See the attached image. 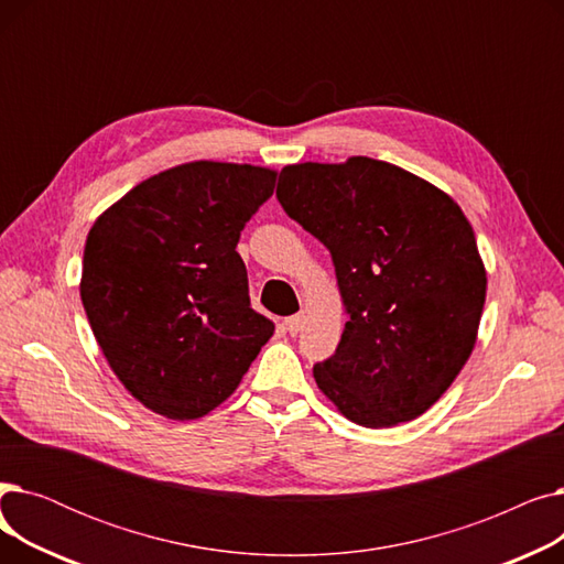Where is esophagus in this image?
<instances>
[{
	"mask_svg": "<svg viewBox=\"0 0 564 564\" xmlns=\"http://www.w3.org/2000/svg\"><path fill=\"white\" fill-rule=\"evenodd\" d=\"M302 322H304V315L302 313H297V315H290V317H285V329H288V334L290 336H297L300 334V329H302Z\"/></svg>",
	"mask_w": 564,
	"mask_h": 564,
	"instance_id": "34e87169",
	"label": "esophagus"
}]
</instances>
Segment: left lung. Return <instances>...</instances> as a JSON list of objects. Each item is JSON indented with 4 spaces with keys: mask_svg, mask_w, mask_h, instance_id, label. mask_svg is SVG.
<instances>
[{
    "mask_svg": "<svg viewBox=\"0 0 564 564\" xmlns=\"http://www.w3.org/2000/svg\"><path fill=\"white\" fill-rule=\"evenodd\" d=\"M276 198L329 249L345 332L317 389L345 419L393 427L448 391L476 347L487 272L462 207L395 164H290Z\"/></svg>",
    "mask_w": 564,
    "mask_h": 564,
    "instance_id": "8db88e82",
    "label": "left lung"
}]
</instances>
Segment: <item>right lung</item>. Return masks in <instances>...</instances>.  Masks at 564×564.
Wrapping results in <instances>:
<instances>
[{"instance_id": "1", "label": "right lung", "mask_w": 564, "mask_h": 564, "mask_svg": "<svg viewBox=\"0 0 564 564\" xmlns=\"http://www.w3.org/2000/svg\"><path fill=\"white\" fill-rule=\"evenodd\" d=\"M276 171L189 162L130 189L88 230L79 294L123 387L171 421H194L240 387L274 322L249 302L237 242Z\"/></svg>"}]
</instances>
